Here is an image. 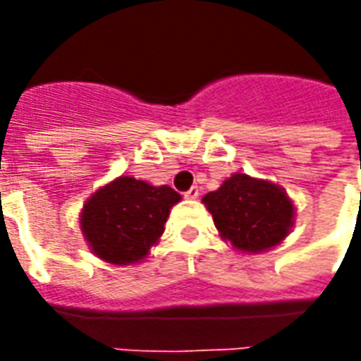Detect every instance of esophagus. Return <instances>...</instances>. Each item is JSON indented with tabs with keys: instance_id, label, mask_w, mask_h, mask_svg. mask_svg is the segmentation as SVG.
Masks as SVG:
<instances>
[{
	"instance_id": "34e87169",
	"label": "esophagus",
	"mask_w": 361,
	"mask_h": 361,
	"mask_svg": "<svg viewBox=\"0 0 361 361\" xmlns=\"http://www.w3.org/2000/svg\"><path fill=\"white\" fill-rule=\"evenodd\" d=\"M183 195H185V199H197V197H199V188L188 189V191H185Z\"/></svg>"
}]
</instances>
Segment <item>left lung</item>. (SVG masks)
I'll return each mask as SVG.
<instances>
[{
  "mask_svg": "<svg viewBox=\"0 0 361 361\" xmlns=\"http://www.w3.org/2000/svg\"><path fill=\"white\" fill-rule=\"evenodd\" d=\"M222 240L243 253H261L279 245L294 226V203L286 191L267 180L234 173L216 191L203 197Z\"/></svg>",
  "mask_w": 361,
  "mask_h": 361,
  "instance_id": "8db88e82",
  "label": "left lung"
}]
</instances>
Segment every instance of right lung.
Returning a JSON list of instances; mask_svg holds the SVG:
<instances>
[{
    "instance_id": "right-lung-1",
    "label": "right lung",
    "mask_w": 361,
    "mask_h": 361,
    "mask_svg": "<svg viewBox=\"0 0 361 361\" xmlns=\"http://www.w3.org/2000/svg\"><path fill=\"white\" fill-rule=\"evenodd\" d=\"M181 195L168 185L154 188L119 176L87 199L81 230L96 257L111 265H131L149 255Z\"/></svg>"
}]
</instances>
